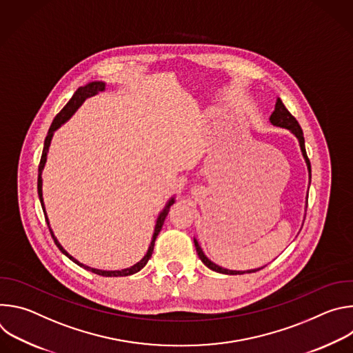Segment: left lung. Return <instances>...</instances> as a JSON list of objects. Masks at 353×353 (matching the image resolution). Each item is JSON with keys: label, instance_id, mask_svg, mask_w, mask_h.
Segmentation results:
<instances>
[{"label": "left lung", "instance_id": "8db88e82", "mask_svg": "<svg viewBox=\"0 0 353 353\" xmlns=\"http://www.w3.org/2000/svg\"><path fill=\"white\" fill-rule=\"evenodd\" d=\"M270 120H271V123H272L274 125L288 128V130H290V131L297 137L299 143H300V148H301V152H303V157H305V159H306V163H307L309 172L312 173L310 161H309L307 154H306V146H305V137H303V131H301V128H300V125H299L297 120H296V119L290 114V112L285 108V105L282 103V100H281V99H278V100H276V103H275V110H274V113L271 114ZM194 243H195V248H196L198 257L201 259V261H203V263H204L208 268H211L212 271H215V272H221V274H229V275L244 274V272H241V271H230V270H225V268H222V267H219V265L214 264L212 261H210V260L204 256L203 250H201V247L198 245V241H196V240H194ZM260 270H261V268H259V270H253V271H245V272H256V271H260Z\"/></svg>", "mask_w": 353, "mask_h": 353}]
</instances>
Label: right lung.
I'll return each mask as SVG.
<instances>
[{
    "label": "right lung",
    "instance_id": "right-lung-1",
    "mask_svg": "<svg viewBox=\"0 0 353 353\" xmlns=\"http://www.w3.org/2000/svg\"><path fill=\"white\" fill-rule=\"evenodd\" d=\"M102 90H105V83L103 82H90V83H88L86 86H81V88H78L77 89V92L74 93V96L70 99V102L63 108V110L54 117V120H53V123H52V125H50V128H48V132H47V137H46V139H44V148H43V154H41V158H40V163H39V177H37V191H39V198H40V203H41V208L44 210V205H43V198H41V169H43V166H44V162H46V157H47V152H48V146H50V141H52V137H53V132L64 123V121H67L72 114H74V112L82 105V102L85 99H88V97H90V96H94L96 93H99V92H102ZM174 203V199L172 198L170 201H169V204L166 205V208L163 210V212L159 215V218H158V222H157V226H155V233H154V237H152V241H150V245H149V248H148V253H146V256L138 263V264H135V265H132L131 268H127V270H121V271H100V270H94V268H90V267H86V265H83V264H81V263H78L74 257H71L67 251L61 247V244L57 241V239L54 237V234H53V232H52V229H50V233H52V237H53V240H54V243L57 244V247L63 251V253L70 259V260H72L75 264H78L79 267H82V268H85V270H88V271H92L93 274H97V275H100V276H127V275H132V274H135V272H138V271H141L143 267H145V264L148 263V260L150 259V256H152V251H154V245H155V240H157V237H158V234H159V232H161V229H162V226H163V222H165V219H166V215H168V212H169V208H170V205ZM44 218H46V222H47V225H48V221H47V216H46V211H44Z\"/></svg>",
    "mask_w": 353,
    "mask_h": 353
}]
</instances>
